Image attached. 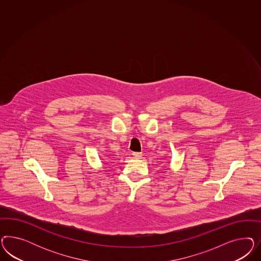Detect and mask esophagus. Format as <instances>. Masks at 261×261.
Wrapping results in <instances>:
<instances>
[{"label":"esophagus","mask_w":261,"mask_h":261,"mask_svg":"<svg viewBox=\"0 0 261 261\" xmlns=\"http://www.w3.org/2000/svg\"><path fill=\"white\" fill-rule=\"evenodd\" d=\"M133 156H134L135 159H141L142 158V154L140 153V152H134Z\"/></svg>","instance_id":"1"}]
</instances>
